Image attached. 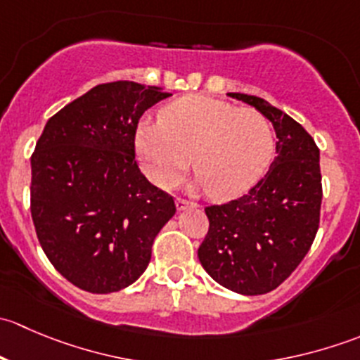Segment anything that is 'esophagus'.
<instances>
[{
	"label": "esophagus",
	"mask_w": 360,
	"mask_h": 360,
	"mask_svg": "<svg viewBox=\"0 0 360 360\" xmlns=\"http://www.w3.org/2000/svg\"><path fill=\"white\" fill-rule=\"evenodd\" d=\"M176 205H177V209H179V210H184V209H190V207H198V203L186 200V198H177Z\"/></svg>",
	"instance_id": "34e87169"
}]
</instances>
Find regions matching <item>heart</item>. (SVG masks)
I'll list each match as a JSON object with an SVG mask.
<instances>
[{
	"label": "heart",
	"instance_id": "heart-1",
	"mask_svg": "<svg viewBox=\"0 0 360 360\" xmlns=\"http://www.w3.org/2000/svg\"><path fill=\"white\" fill-rule=\"evenodd\" d=\"M137 155L158 186H172L191 165L195 183L212 198L245 193L263 177L275 157L270 120L205 96H186L160 112V123H143Z\"/></svg>",
	"mask_w": 360,
	"mask_h": 360
}]
</instances>
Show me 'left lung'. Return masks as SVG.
<instances>
[{
	"instance_id": "left-lung-1",
	"label": "left lung",
	"mask_w": 360,
	"mask_h": 360,
	"mask_svg": "<svg viewBox=\"0 0 360 360\" xmlns=\"http://www.w3.org/2000/svg\"><path fill=\"white\" fill-rule=\"evenodd\" d=\"M228 96L274 123L277 157L248 195L205 207L209 231L198 259L217 284L256 296L277 289L314 244L322 203L319 148L296 120L261 97Z\"/></svg>"
}]
</instances>
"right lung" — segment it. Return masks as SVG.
<instances>
[{
    "label": "right lung",
    "instance_id": "add662e5",
    "mask_svg": "<svg viewBox=\"0 0 360 360\" xmlns=\"http://www.w3.org/2000/svg\"><path fill=\"white\" fill-rule=\"evenodd\" d=\"M172 94L136 82L94 86L46 122L31 157V216L72 285L116 292L143 275L176 202L136 160L137 123Z\"/></svg>",
    "mask_w": 360,
    "mask_h": 360
}]
</instances>
